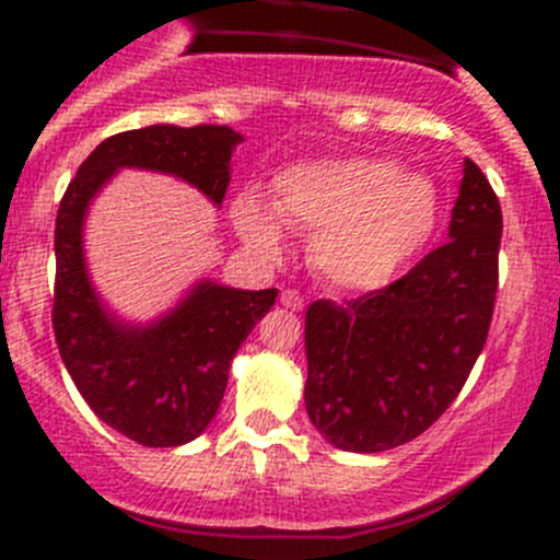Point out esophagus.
<instances>
[{"instance_id": "obj_1", "label": "esophagus", "mask_w": 560, "mask_h": 560, "mask_svg": "<svg viewBox=\"0 0 560 560\" xmlns=\"http://www.w3.org/2000/svg\"><path fill=\"white\" fill-rule=\"evenodd\" d=\"M281 306L292 308V312H303L306 301H303V295L298 290H281Z\"/></svg>"}]
</instances>
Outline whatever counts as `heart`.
I'll return each instance as SVG.
<instances>
[{
	"mask_svg": "<svg viewBox=\"0 0 560 560\" xmlns=\"http://www.w3.org/2000/svg\"><path fill=\"white\" fill-rule=\"evenodd\" d=\"M442 217V195L425 173L389 160L347 156L287 167L273 180V208L244 191L233 222L252 248L284 252L281 223L314 235L316 270L347 292L382 290L428 246Z\"/></svg>",
	"mask_w": 560,
	"mask_h": 560,
	"instance_id": "heart-1",
	"label": "heart"
}]
</instances>
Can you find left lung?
<instances>
[{
  "label": "left lung",
  "mask_w": 560,
  "mask_h": 560,
  "mask_svg": "<svg viewBox=\"0 0 560 560\" xmlns=\"http://www.w3.org/2000/svg\"><path fill=\"white\" fill-rule=\"evenodd\" d=\"M501 228L493 186L466 160L447 244L382 290L308 306L306 409L332 447L385 453L447 411L493 319Z\"/></svg>",
  "instance_id": "1"
}]
</instances>
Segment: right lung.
<instances>
[{"mask_svg": "<svg viewBox=\"0 0 560 560\" xmlns=\"http://www.w3.org/2000/svg\"><path fill=\"white\" fill-rule=\"evenodd\" d=\"M241 135L217 124H154L103 140L59 202L54 230V332L59 354L94 415L143 447H178L208 428L222 404L230 363L279 290H233L197 281L151 325L105 312L83 259L89 202L121 167L189 180L222 206Z\"/></svg>", "mask_w": 560, "mask_h": 560, "instance_id": "right-lung-1", "label": "right lung"}]
</instances>
